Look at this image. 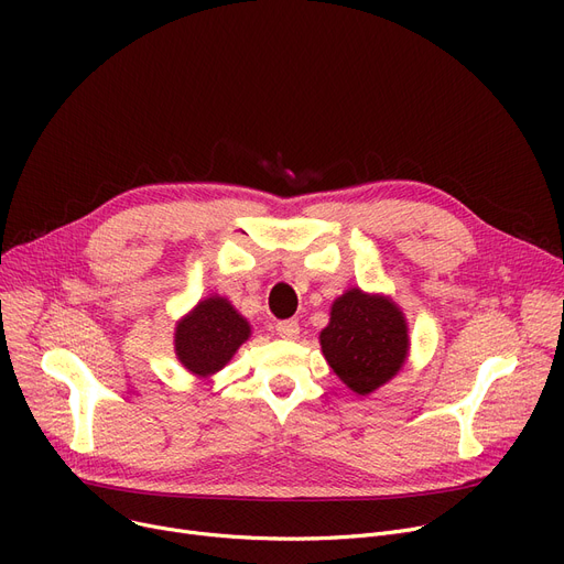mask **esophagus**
Instances as JSON below:
<instances>
[{
  "label": "esophagus",
  "instance_id": "obj_1",
  "mask_svg": "<svg viewBox=\"0 0 564 564\" xmlns=\"http://www.w3.org/2000/svg\"><path fill=\"white\" fill-rule=\"evenodd\" d=\"M276 334H279L281 338H285V340L297 338V334H300V324L294 322V319H281V322H276Z\"/></svg>",
  "mask_w": 564,
  "mask_h": 564
}]
</instances>
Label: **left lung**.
Returning <instances> with one entry per match:
<instances>
[{"label":"left lung","instance_id":"left-lung-1","mask_svg":"<svg viewBox=\"0 0 564 564\" xmlns=\"http://www.w3.org/2000/svg\"><path fill=\"white\" fill-rule=\"evenodd\" d=\"M319 345L324 359L347 389L368 395L404 366L409 354L406 319L389 297L351 288L334 302Z\"/></svg>","mask_w":564,"mask_h":564}]
</instances>
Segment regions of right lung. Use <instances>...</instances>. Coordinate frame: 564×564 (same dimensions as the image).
Wrapping results in <instances>:
<instances>
[{"mask_svg":"<svg viewBox=\"0 0 564 564\" xmlns=\"http://www.w3.org/2000/svg\"><path fill=\"white\" fill-rule=\"evenodd\" d=\"M251 336L249 322L219 294H213L175 324V357L192 375L219 372Z\"/></svg>","mask_w":564,"mask_h":564,"instance_id":"obj_1","label":"right lung"}]
</instances>
